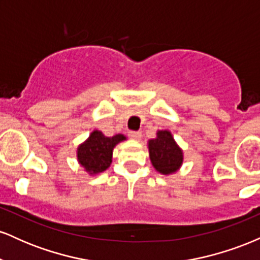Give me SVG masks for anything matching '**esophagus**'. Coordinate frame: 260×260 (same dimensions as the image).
<instances>
[{"label": "esophagus", "mask_w": 260, "mask_h": 260, "mask_svg": "<svg viewBox=\"0 0 260 260\" xmlns=\"http://www.w3.org/2000/svg\"><path fill=\"white\" fill-rule=\"evenodd\" d=\"M128 137H129L131 139L139 140L140 137H142V133H140L139 131H129V132H128Z\"/></svg>", "instance_id": "obj_1"}]
</instances>
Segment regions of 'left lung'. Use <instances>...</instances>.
<instances>
[{
    "label": "left lung",
    "instance_id": "left-lung-1",
    "mask_svg": "<svg viewBox=\"0 0 260 260\" xmlns=\"http://www.w3.org/2000/svg\"><path fill=\"white\" fill-rule=\"evenodd\" d=\"M151 164L160 174L169 175L180 169L183 155L169 131H159L157 138L149 140Z\"/></svg>",
    "mask_w": 260,
    "mask_h": 260
}]
</instances>
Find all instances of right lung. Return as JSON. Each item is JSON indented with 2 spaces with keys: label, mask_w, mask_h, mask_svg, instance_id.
Returning a JSON list of instances; mask_svg holds the SVG:
<instances>
[{
  "label": "right lung",
  "mask_w": 260,
  "mask_h": 260,
  "mask_svg": "<svg viewBox=\"0 0 260 260\" xmlns=\"http://www.w3.org/2000/svg\"><path fill=\"white\" fill-rule=\"evenodd\" d=\"M126 139L122 134L105 137L99 131H94L88 140L78 148V161L90 174L105 171L112 161V150L117 143Z\"/></svg>",
  "instance_id": "1"
}]
</instances>
